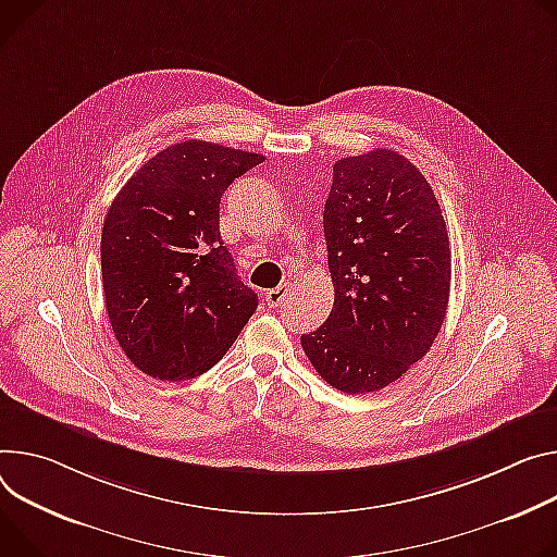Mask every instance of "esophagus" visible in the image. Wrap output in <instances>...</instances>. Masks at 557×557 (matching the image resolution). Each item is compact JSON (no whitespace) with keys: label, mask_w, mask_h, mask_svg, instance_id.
I'll return each instance as SVG.
<instances>
[{"label":"esophagus","mask_w":557,"mask_h":557,"mask_svg":"<svg viewBox=\"0 0 557 557\" xmlns=\"http://www.w3.org/2000/svg\"><path fill=\"white\" fill-rule=\"evenodd\" d=\"M288 295V286L284 284V286H277V288H271V290H267V305L271 307V309H277L282 301H284V297Z\"/></svg>","instance_id":"obj_1"}]
</instances>
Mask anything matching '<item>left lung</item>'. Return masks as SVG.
<instances>
[{"label": "left lung", "mask_w": 557, "mask_h": 557, "mask_svg": "<svg viewBox=\"0 0 557 557\" xmlns=\"http://www.w3.org/2000/svg\"><path fill=\"white\" fill-rule=\"evenodd\" d=\"M335 301L301 335L315 371L342 393L399 380L437 337L450 286V248L426 177L391 148L342 158L324 205Z\"/></svg>", "instance_id": "left-lung-1"}]
</instances>
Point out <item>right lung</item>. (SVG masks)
Returning a JSON list of instances; mask_svg holds the SVG:
<instances>
[{
    "label": "right lung",
    "mask_w": 557,
    "mask_h": 557,
    "mask_svg": "<svg viewBox=\"0 0 557 557\" xmlns=\"http://www.w3.org/2000/svg\"><path fill=\"white\" fill-rule=\"evenodd\" d=\"M260 153L188 139L150 158L117 193L102 228L113 333L146 375L182 382L215 367L258 295L220 235V201Z\"/></svg>",
    "instance_id": "add662e5"
}]
</instances>
